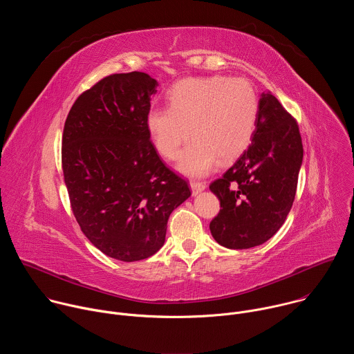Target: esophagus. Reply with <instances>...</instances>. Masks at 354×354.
I'll return each instance as SVG.
<instances>
[{"label":"esophagus","mask_w":354,"mask_h":354,"mask_svg":"<svg viewBox=\"0 0 354 354\" xmlns=\"http://www.w3.org/2000/svg\"><path fill=\"white\" fill-rule=\"evenodd\" d=\"M190 187H192V193L196 196L197 193H200L201 190L206 189V183L198 182V180H190Z\"/></svg>","instance_id":"esophagus-1"}]
</instances>
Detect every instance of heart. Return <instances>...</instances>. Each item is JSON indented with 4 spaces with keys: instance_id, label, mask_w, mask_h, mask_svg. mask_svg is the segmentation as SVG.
Instances as JSON below:
<instances>
[{
    "instance_id": "b5f03b06",
    "label": "heart",
    "mask_w": 354,
    "mask_h": 354,
    "mask_svg": "<svg viewBox=\"0 0 354 354\" xmlns=\"http://www.w3.org/2000/svg\"><path fill=\"white\" fill-rule=\"evenodd\" d=\"M168 106L147 115V130L158 153L168 161L179 158V169L192 176L210 172L220 162L235 160L254 136L259 100L245 78L205 77L178 82L168 93Z\"/></svg>"
}]
</instances>
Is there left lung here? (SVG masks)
Returning <instances> with one entry per match:
<instances>
[{
    "label": "left lung",
    "instance_id": "1",
    "mask_svg": "<svg viewBox=\"0 0 354 354\" xmlns=\"http://www.w3.org/2000/svg\"><path fill=\"white\" fill-rule=\"evenodd\" d=\"M302 154L297 120L270 91L262 92L252 142L210 183L221 207L210 231L220 245L254 248L280 230L295 197Z\"/></svg>",
    "mask_w": 354,
    "mask_h": 354
}]
</instances>
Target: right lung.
I'll return each instance as SVG.
<instances>
[{"label":"right lung","mask_w":354,"mask_h":354,"mask_svg":"<svg viewBox=\"0 0 354 354\" xmlns=\"http://www.w3.org/2000/svg\"><path fill=\"white\" fill-rule=\"evenodd\" d=\"M158 82L145 73L112 74L82 92L62 140L70 203L85 236L123 262L153 257L187 182L160 158L147 130Z\"/></svg>","instance_id":"add662e5"}]
</instances>
